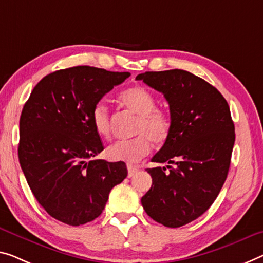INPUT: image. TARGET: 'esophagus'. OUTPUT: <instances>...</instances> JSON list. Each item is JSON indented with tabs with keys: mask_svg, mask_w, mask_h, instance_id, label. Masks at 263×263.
Masks as SVG:
<instances>
[{
	"mask_svg": "<svg viewBox=\"0 0 263 263\" xmlns=\"http://www.w3.org/2000/svg\"><path fill=\"white\" fill-rule=\"evenodd\" d=\"M128 177H133L134 175H136L137 172H139V169H137L136 167H133V165L128 164Z\"/></svg>",
	"mask_w": 263,
	"mask_h": 263,
	"instance_id": "obj_1",
	"label": "esophagus"
}]
</instances>
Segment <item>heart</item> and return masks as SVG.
I'll use <instances>...</instances> for the list:
<instances>
[{
    "label": "heart",
    "instance_id": "heart-1",
    "mask_svg": "<svg viewBox=\"0 0 263 263\" xmlns=\"http://www.w3.org/2000/svg\"><path fill=\"white\" fill-rule=\"evenodd\" d=\"M121 106L137 115L132 140H122L109 145L107 157L111 161L136 163L152 151V141L162 144L171 133V120L167 112L156 108V99L148 89L141 86H133L123 90L118 98ZM91 124L96 134L102 137L110 135V115L107 106L98 102L92 107Z\"/></svg>",
    "mask_w": 263,
    "mask_h": 263
}]
</instances>
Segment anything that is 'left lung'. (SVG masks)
<instances>
[{"instance_id":"left-lung-1","label":"left lung","mask_w":263,"mask_h":263,"mask_svg":"<svg viewBox=\"0 0 263 263\" xmlns=\"http://www.w3.org/2000/svg\"><path fill=\"white\" fill-rule=\"evenodd\" d=\"M136 80L162 92L171 110V133L153 156L175 168H148L152 188L141 199L153 220L177 228L201 216L227 179L235 128L221 92L182 69L145 71Z\"/></svg>"}]
</instances>
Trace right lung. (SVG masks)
<instances>
[{
    "instance_id": "1",
    "label": "right lung",
    "mask_w": 263,
    "mask_h": 263,
    "mask_svg": "<svg viewBox=\"0 0 263 263\" xmlns=\"http://www.w3.org/2000/svg\"><path fill=\"white\" fill-rule=\"evenodd\" d=\"M130 72L79 66L36 84L20 118L18 160L35 199L69 226L95 220L109 193L127 177L124 162L96 160L103 151L92 107Z\"/></svg>"
}]
</instances>
